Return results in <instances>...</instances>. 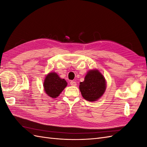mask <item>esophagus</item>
Listing matches in <instances>:
<instances>
[{
  "mask_svg": "<svg viewBox=\"0 0 147 147\" xmlns=\"http://www.w3.org/2000/svg\"><path fill=\"white\" fill-rule=\"evenodd\" d=\"M70 85H72V86H77V83L75 82V81H71V82H70Z\"/></svg>",
  "mask_w": 147,
  "mask_h": 147,
  "instance_id": "1",
  "label": "esophagus"
}]
</instances>
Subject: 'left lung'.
Instances as JSON below:
<instances>
[{
	"mask_svg": "<svg viewBox=\"0 0 147 147\" xmlns=\"http://www.w3.org/2000/svg\"><path fill=\"white\" fill-rule=\"evenodd\" d=\"M79 88L84 99L96 101L105 91V78L98 70H91L87 73L84 82L80 83Z\"/></svg>",
	"mask_w": 147,
	"mask_h": 147,
	"instance_id": "obj_1",
	"label": "left lung"
}]
</instances>
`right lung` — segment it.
I'll use <instances>...</instances> for the list:
<instances>
[{"mask_svg":"<svg viewBox=\"0 0 147 147\" xmlns=\"http://www.w3.org/2000/svg\"><path fill=\"white\" fill-rule=\"evenodd\" d=\"M43 84L47 94L52 98L59 96L67 84L64 79L61 78L58 75L54 72H51L47 75Z\"/></svg>","mask_w":147,"mask_h":147,"instance_id":"1","label":"right lung"}]
</instances>
